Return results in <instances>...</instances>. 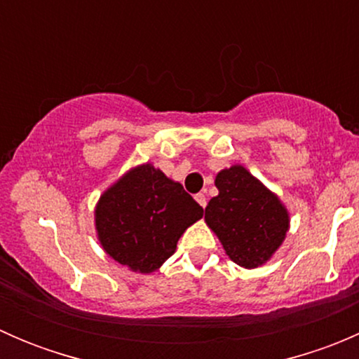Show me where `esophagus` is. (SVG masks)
I'll return each mask as SVG.
<instances>
[{
  "label": "esophagus",
  "instance_id": "1",
  "mask_svg": "<svg viewBox=\"0 0 359 359\" xmlns=\"http://www.w3.org/2000/svg\"><path fill=\"white\" fill-rule=\"evenodd\" d=\"M196 201L200 203V205L203 206V208H205L206 206V196L203 193H200V194H196Z\"/></svg>",
  "mask_w": 359,
  "mask_h": 359
}]
</instances>
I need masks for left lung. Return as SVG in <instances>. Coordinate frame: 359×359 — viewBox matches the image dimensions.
<instances>
[{
    "label": "left lung",
    "instance_id": "1",
    "mask_svg": "<svg viewBox=\"0 0 359 359\" xmlns=\"http://www.w3.org/2000/svg\"><path fill=\"white\" fill-rule=\"evenodd\" d=\"M215 186L219 194L206 205V226L234 264L245 269L266 264L290 229L287 206L241 165L220 170Z\"/></svg>",
    "mask_w": 359,
    "mask_h": 359
}]
</instances>
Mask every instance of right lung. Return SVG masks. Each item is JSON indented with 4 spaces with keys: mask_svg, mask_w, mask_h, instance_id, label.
Wrapping results in <instances>:
<instances>
[{
    "mask_svg": "<svg viewBox=\"0 0 359 359\" xmlns=\"http://www.w3.org/2000/svg\"><path fill=\"white\" fill-rule=\"evenodd\" d=\"M203 208L151 163L133 166L100 194L95 231L104 252L133 273L158 271Z\"/></svg>",
    "mask_w": 359,
    "mask_h": 359,
    "instance_id": "obj_1",
    "label": "right lung"
}]
</instances>
